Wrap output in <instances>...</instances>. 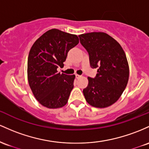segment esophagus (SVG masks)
<instances>
[{"mask_svg":"<svg viewBox=\"0 0 149 149\" xmlns=\"http://www.w3.org/2000/svg\"><path fill=\"white\" fill-rule=\"evenodd\" d=\"M76 75V77H77V79H79V78H81V75H79V74H75Z\"/></svg>","mask_w":149,"mask_h":149,"instance_id":"34e87169","label":"esophagus"}]
</instances>
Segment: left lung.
I'll use <instances>...</instances> for the list:
<instances>
[{
  "instance_id": "left-lung-1",
  "label": "left lung",
  "mask_w": 149,
  "mask_h": 149,
  "mask_svg": "<svg viewBox=\"0 0 149 149\" xmlns=\"http://www.w3.org/2000/svg\"><path fill=\"white\" fill-rule=\"evenodd\" d=\"M80 43L89 56L95 78L88 77L84 96L91 106L105 108L118 101L126 88L130 69L124 50L116 40L104 32L80 34Z\"/></svg>"
}]
</instances>
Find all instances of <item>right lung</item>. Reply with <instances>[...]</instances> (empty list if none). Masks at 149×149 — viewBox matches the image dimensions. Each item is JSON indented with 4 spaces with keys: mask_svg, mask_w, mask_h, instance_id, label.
<instances>
[{
    "mask_svg": "<svg viewBox=\"0 0 149 149\" xmlns=\"http://www.w3.org/2000/svg\"><path fill=\"white\" fill-rule=\"evenodd\" d=\"M79 43L77 35L52 29L34 43L27 61L28 82L36 99L48 108H59L68 103L75 75L58 72L64 66L68 51Z\"/></svg>",
    "mask_w": 149,
    "mask_h": 149,
    "instance_id": "obj_1",
    "label": "right lung"
}]
</instances>
